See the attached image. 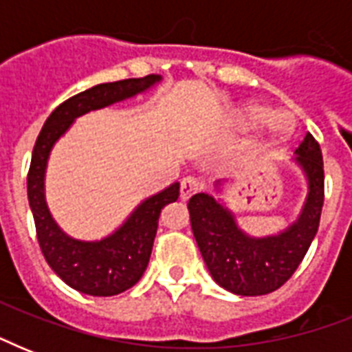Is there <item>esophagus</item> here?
Returning a JSON list of instances; mask_svg holds the SVG:
<instances>
[{
	"label": "esophagus",
	"mask_w": 352,
	"mask_h": 352,
	"mask_svg": "<svg viewBox=\"0 0 352 352\" xmlns=\"http://www.w3.org/2000/svg\"><path fill=\"white\" fill-rule=\"evenodd\" d=\"M203 188L201 181H197L195 177H186V179H182L181 181V199L182 201H186L193 195V193H197L199 190Z\"/></svg>",
	"instance_id": "34e87169"
}]
</instances>
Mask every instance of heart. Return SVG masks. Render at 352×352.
I'll use <instances>...</instances> for the list:
<instances>
[{
	"label": "heart",
	"instance_id": "b5f03b06",
	"mask_svg": "<svg viewBox=\"0 0 352 352\" xmlns=\"http://www.w3.org/2000/svg\"><path fill=\"white\" fill-rule=\"evenodd\" d=\"M267 115V109L261 106H250L246 107V118L248 120H261ZM270 127H272L274 137L276 138H287L292 133V122H290L289 115L287 113H274L267 118Z\"/></svg>",
	"mask_w": 352,
	"mask_h": 352
}]
</instances>
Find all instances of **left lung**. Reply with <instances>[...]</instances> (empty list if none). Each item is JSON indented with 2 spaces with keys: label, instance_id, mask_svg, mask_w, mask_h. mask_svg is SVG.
Wrapping results in <instances>:
<instances>
[{
  "label": "left lung",
  "instance_id": "8db88e82",
  "mask_svg": "<svg viewBox=\"0 0 352 352\" xmlns=\"http://www.w3.org/2000/svg\"><path fill=\"white\" fill-rule=\"evenodd\" d=\"M296 160L309 179V195L300 219L272 237H248L234 215L208 193H195L190 203L192 230L212 278L239 296H263L278 290L303 261L318 232L325 197L320 144L311 133L296 149Z\"/></svg>",
  "mask_w": 352,
  "mask_h": 352
}]
</instances>
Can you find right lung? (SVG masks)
<instances>
[{"instance_id": "add662e5", "label": "right lung", "mask_w": 352, "mask_h": 352, "mask_svg": "<svg viewBox=\"0 0 352 352\" xmlns=\"http://www.w3.org/2000/svg\"><path fill=\"white\" fill-rule=\"evenodd\" d=\"M160 76L127 78L100 84L71 96L51 113L36 138L27 193L36 225V237L49 267L71 287L89 296H115L131 289L148 267L160 212L179 199V182L146 199L131 217L106 239L85 243L63 234L52 221L43 195V175L52 144L80 115L137 95L159 82Z\"/></svg>"}]
</instances>
